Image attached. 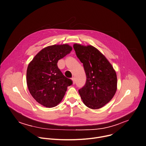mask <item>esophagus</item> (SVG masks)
Segmentation results:
<instances>
[{
  "mask_svg": "<svg viewBox=\"0 0 146 146\" xmlns=\"http://www.w3.org/2000/svg\"><path fill=\"white\" fill-rule=\"evenodd\" d=\"M72 81H73V84H75V83H76V80H75V78H72Z\"/></svg>",
  "mask_w": 146,
  "mask_h": 146,
  "instance_id": "esophagus-1",
  "label": "esophagus"
}]
</instances>
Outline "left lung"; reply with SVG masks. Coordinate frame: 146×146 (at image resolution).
<instances>
[{
  "mask_svg": "<svg viewBox=\"0 0 146 146\" xmlns=\"http://www.w3.org/2000/svg\"><path fill=\"white\" fill-rule=\"evenodd\" d=\"M73 48L83 64L86 76L84 87L78 90L84 104L92 109L109 102L117 89V74L105 56L92 45L74 44Z\"/></svg>",
  "mask_w": 146,
  "mask_h": 146,
  "instance_id": "left-lung-1",
  "label": "left lung"
}]
</instances>
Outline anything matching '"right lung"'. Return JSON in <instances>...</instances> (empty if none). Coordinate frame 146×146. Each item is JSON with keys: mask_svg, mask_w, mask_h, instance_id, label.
<instances>
[{"mask_svg": "<svg viewBox=\"0 0 146 146\" xmlns=\"http://www.w3.org/2000/svg\"><path fill=\"white\" fill-rule=\"evenodd\" d=\"M68 44L53 45L40 50L29 64L27 84L33 98L46 108L57 106L64 98L72 81L65 77L57 66L59 60L69 54Z\"/></svg>", "mask_w": 146, "mask_h": 146, "instance_id": "add662e5", "label": "right lung"}]
</instances>
